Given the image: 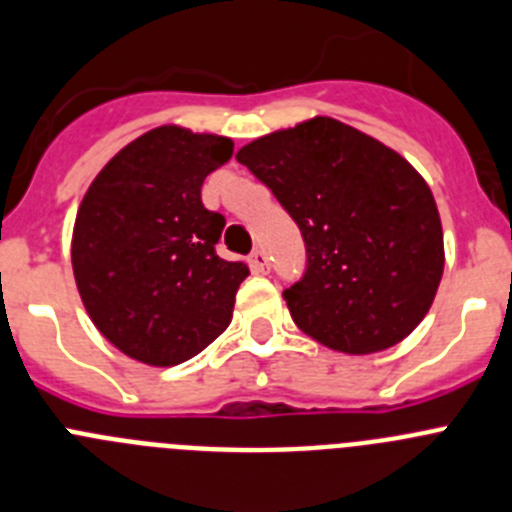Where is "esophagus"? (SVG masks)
I'll return each instance as SVG.
<instances>
[{
  "mask_svg": "<svg viewBox=\"0 0 512 512\" xmlns=\"http://www.w3.org/2000/svg\"><path fill=\"white\" fill-rule=\"evenodd\" d=\"M250 265H252V272H257V275H267V272H270V260H267V255L262 250L252 252Z\"/></svg>",
  "mask_w": 512,
  "mask_h": 512,
  "instance_id": "obj_1",
  "label": "esophagus"
}]
</instances>
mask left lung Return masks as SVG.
<instances>
[{"label": "left lung", "mask_w": 512, "mask_h": 512, "mask_svg": "<svg viewBox=\"0 0 512 512\" xmlns=\"http://www.w3.org/2000/svg\"><path fill=\"white\" fill-rule=\"evenodd\" d=\"M298 222L303 280L283 293L295 326L348 356L401 343L429 313L444 272L432 189L394 148L328 116L237 151Z\"/></svg>", "instance_id": "left-lung-1"}]
</instances>
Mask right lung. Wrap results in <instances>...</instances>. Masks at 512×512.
<instances>
[{
  "label": "right lung",
  "mask_w": 512,
  "mask_h": 512,
  "mask_svg": "<svg viewBox=\"0 0 512 512\" xmlns=\"http://www.w3.org/2000/svg\"><path fill=\"white\" fill-rule=\"evenodd\" d=\"M232 156V138L176 123L113 156L85 191L73 227V275L93 326L146 366L202 353L232 321L245 262L214 252L224 217L202 184Z\"/></svg>",
  "instance_id": "add662e5"
}]
</instances>
